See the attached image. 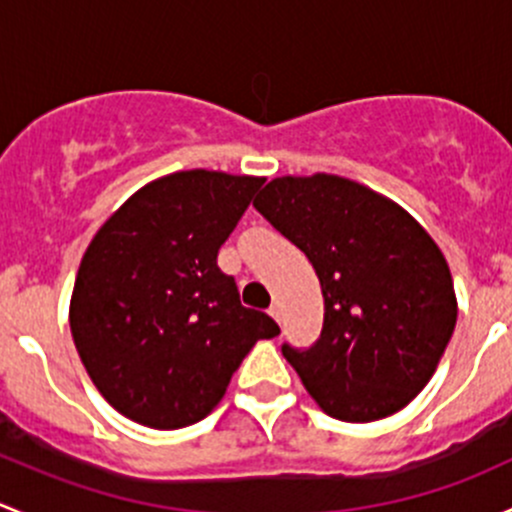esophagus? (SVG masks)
<instances>
[{
    "label": "esophagus",
    "mask_w": 512,
    "mask_h": 512,
    "mask_svg": "<svg viewBox=\"0 0 512 512\" xmlns=\"http://www.w3.org/2000/svg\"><path fill=\"white\" fill-rule=\"evenodd\" d=\"M267 312H270L272 319H277V322H282V307H280V304L275 302L270 309H267Z\"/></svg>",
    "instance_id": "obj_1"
}]
</instances>
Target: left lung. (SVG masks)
I'll use <instances>...</instances> for the list:
<instances>
[{"instance_id":"obj_1","label":"left lung","mask_w":512,"mask_h":512,"mask_svg":"<svg viewBox=\"0 0 512 512\" xmlns=\"http://www.w3.org/2000/svg\"><path fill=\"white\" fill-rule=\"evenodd\" d=\"M255 208L307 255L322 334L282 354L329 416L369 423L404 409L451 342V270L426 230L384 195L339 175L275 178Z\"/></svg>"}]
</instances>
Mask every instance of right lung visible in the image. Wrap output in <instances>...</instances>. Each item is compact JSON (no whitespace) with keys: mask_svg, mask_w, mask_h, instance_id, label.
<instances>
[{"mask_svg":"<svg viewBox=\"0 0 512 512\" xmlns=\"http://www.w3.org/2000/svg\"><path fill=\"white\" fill-rule=\"evenodd\" d=\"M265 178L180 170L133 193L81 260L69 322L103 399L141 426L203 421L257 339L280 327L242 307L218 267Z\"/></svg>","mask_w":512,"mask_h":512,"instance_id":"obj_1","label":"right lung"}]
</instances>
